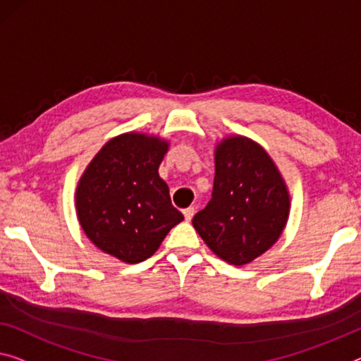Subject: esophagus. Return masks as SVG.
<instances>
[{"mask_svg": "<svg viewBox=\"0 0 361 361\" xmlns=\"http://www.w3.org/2000/svg\"><path fill=\"white\" fill-rule=\"evenodd\" d=\"M193 214H195V208H185L184 209V218H185V221H190L192 218H193Z\"/></svg>", "mask_w": 361, "mask_h": 361, "instance_id": "34e87169", "label": "esophagus"}]
</instances>
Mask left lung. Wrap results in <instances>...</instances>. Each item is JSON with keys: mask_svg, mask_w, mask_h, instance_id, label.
I'll return each mask as SVG.
<instances>
[{"mask_svg": "<svg viewBox=\"0 0 361 361\" xmlns=\"http://www.w3.org/2000/svg\"><path fill=\"white\" fill-rule=\"evenodd\" d=\"M290 213V193L268 152L252 138L224 137L214 147V185L192 224L214 255L242 266L268 252Z\"/></svg>", "mask_w": 361, "mask_h": 361, "instance_id": "obj_1", "label": "left lung"}]
</instances>
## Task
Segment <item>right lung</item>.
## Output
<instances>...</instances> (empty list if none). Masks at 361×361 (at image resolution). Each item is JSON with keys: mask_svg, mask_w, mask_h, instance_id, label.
Instances as JSON below:
<instances>
[{"mask_svg": "<svg viewBox=\"0 0 361 361\" xmlns=\"http://www.w3.org/2000/svg\"><path fill=\"white\" fill-rule=\"evenodd\" d=\"M168 148L166 138L126 132L88 163L75 188V212L82 231L102 252L140 263L184 219L158 174Z\"/></svg>", "mask_w": 361, "mask_h": 361, "instance_id": "obj_1", "label": "right lung"}]
</instances>
